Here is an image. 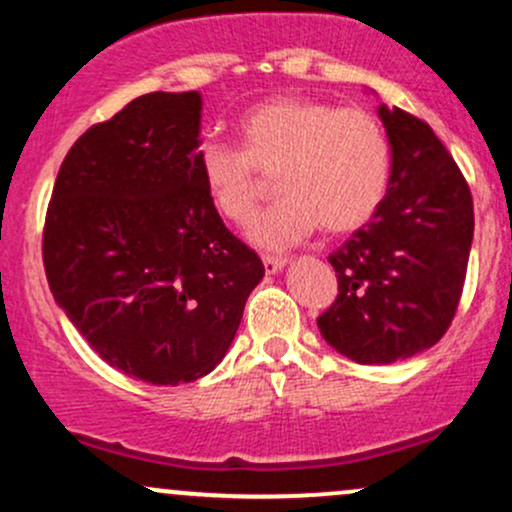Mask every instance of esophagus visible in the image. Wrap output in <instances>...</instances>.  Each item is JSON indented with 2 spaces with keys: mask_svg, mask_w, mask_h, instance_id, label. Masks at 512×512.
I'll list each match as a JSON object with an SVG mask.
<instances>
[{
  "mask_svg": "<svg viewBox=\"0 0 512 512\" xmlns=\"http://www.w3.org/2000/svg\"><path fill=\"white\" fill-rule=\"evenodd\" d=\"M286 257H264V272L267 274H276L286 267Z\"/></svg>",
  "mask_w": 512,
  "mask_h": 512,
  "instance_id": "1",
  "label": "esophagus"
}]
</instances>
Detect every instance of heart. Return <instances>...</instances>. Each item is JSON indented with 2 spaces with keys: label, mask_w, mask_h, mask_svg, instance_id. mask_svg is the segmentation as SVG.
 Segmentation results:
<instances>
[{
  "label": "heart",
  "mask_w": 512,
  "mask_h": 512,
  "mask_svg": "<svg viewBox=\"0 0 512 512\" xmlns=\"http://www.w3.org/2000/svg\"><path fill=\"white\" fill-rule=\"evenodd\" d=\"M240 149L199 146L195 163L211 207L248 223L276 173L281 197L250 226L257 248L286 250L322 226L344 236L368 223L390 187L392 151L383 125L363 108L313 98H269L240 117Z\"/></svg>",
  "instance_id": "obj_1"
}]
</instances>
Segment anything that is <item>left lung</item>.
Here are the masks:
<instances>
[{
    "label": "left lung",
    "instance_id": "8db88e82",
    "mask_svg": "<svg viewBox=\"0 0 512 512\" xmlns=\"http://www.w3.org/2000/svg\"><path fill=\"white\" fill-rule=\"evenodd\" d=\"M392 151L387 195L330 264L339 296L317 327L334 351L385 366L438 344L455 317L474 238L472 195L433 129L378 108Z\"/></svg>",
    "mask_w": 512,
    "mask_h": 512
}]
</instances>
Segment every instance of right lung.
Returning a JSON list of instances; mask_svg holds the SVG:
<instances>
[{
	"instance_id": "right-lung-1",
	"label": "right lung",
	"mask_w": 512,
	"mask_h": 512,
	"mask_svg": "<svg viewBox=\"0 0 512 512\" xmlns=\"http://www.w3.org/2000/svg\"><path fill=\"white\" fill-rule=\"evenodd\" d=\"M199 110L197 91H156L93 125L45 219L55 303L108 366L151 385L219 366L264 276L199 180Z\"/></svg>"
}]
</instances>
